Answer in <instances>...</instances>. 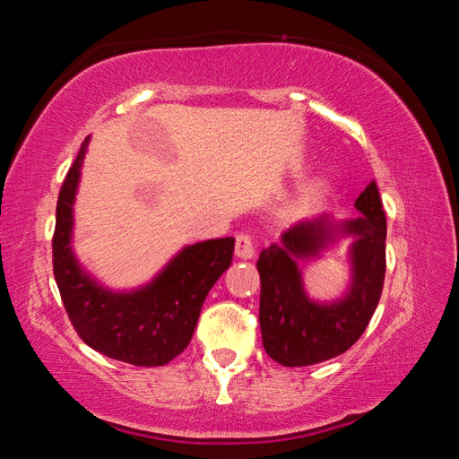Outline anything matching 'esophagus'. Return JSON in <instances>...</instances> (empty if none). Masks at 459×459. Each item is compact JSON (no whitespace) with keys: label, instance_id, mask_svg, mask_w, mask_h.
I'll use <instances>...</instances> for the list:
<instances>
[{"label":"esophagus","instance_id":"1","mask_svg":"<svg viewBox=\"0 0 459 459\" xmlns=\"http://www.w3.org/2000/svg\"><path fill=\"white\" fill-rule=\"evenodd\" d=\"M235 255L238 259H251L255 255V245L253 238L247 235V232H238L237 243H235Z\"/></svg>","mask_w":459,"mask_h":459}]
</instances>
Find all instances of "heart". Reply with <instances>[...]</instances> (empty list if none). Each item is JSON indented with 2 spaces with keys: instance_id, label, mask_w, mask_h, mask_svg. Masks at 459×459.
Wrapping results in <instances>:
<instances>
[{
  "instance_id": "b5f03b06",
  "label": "heart",
  "mask_w": 459,
  "mask_h": 459,
  "mask_svg": "<svg viewBox=\"0 0 459 459\" xmlns=\"http://www.w3.org/2000/svg\"><path fill=\"white\" fill-rule=\"evenodd\" d=\"M328 180L325 178H317L312 184H307L304 192H301V196L298 200V208L299 211H309V208H314L316 204H320L322 198L328 194Z\"/></svg>"
}]
</instances>
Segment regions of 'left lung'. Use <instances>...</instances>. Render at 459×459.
Wrapping results in <instances>:
<instances>
[{
    "instance_id": "obj_1",
    "label": "left lung",
    "mask_w": 459,
    "mask_h": 459,
    "mask_svg": "<svg viewBox=\"0 0 459 459\" xmlns=\"http://www.w3.org/2000/svg\"><path fill=\"white\" fill-rule=\"evenodd\" d=\"M360 216L332 221L322 214L298 222L281 243L263 248L259 322L265 352L283 367H309L344 354L367 330L385 283L386 219L375 182L354 202ZM340 236H354L351 290L338 302L317 305L307 298L298 260L313 258Z\"/></svg>"
}]
</instances>
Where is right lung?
Here are the masks:
<instances>
[{
  "label": "right lung",
  "instance_id": "add662e5",
  "mask_svg": "<svg viewBox=\"0 0 459 459\" xmlns=\"http://www.w3.org/2000/svg\"><path fill=\"white\" fill-rule=\"evenodd\" d=\"M89 137L58 194L52 267L74 330L108 359L135 367H164L190 344L202 304L230 267L235 238L184 247L164 271L134 291H111L81 267L73 253V204Z\"/></svg>",
  "mask_w": 459,
  "mask_h": 459
}]
</instances>
